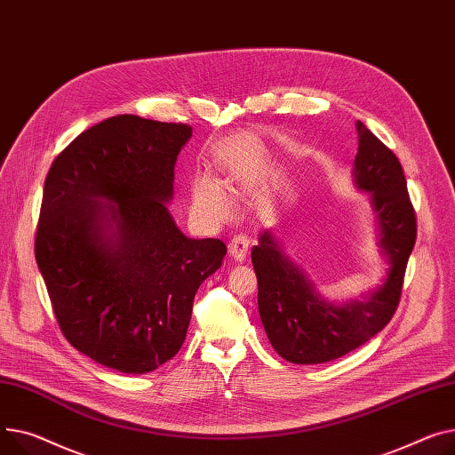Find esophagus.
I'll return each instance as SVG.
<instances>
[{
  "label": "esophagus",
  "instance_id": "esophagus-1",
  "mask_svg": "<svg viewBox=\"0 0 455 455\" xmlns=\"http://www.w3.org/2000/svg\"><path fill=\"white\" fill-rule=\"evenodd\" d=\"M249 249H251V243H249V239L243 237V235L232 237V241L228 243V254H230L235 261H239V263H243V261L247 259Z\"/></svg>",
  "mask_w": 455,
  "mask_h": 455
}]
</instances>
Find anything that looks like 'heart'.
Instances as JSON below:
<instances>
[{
    "instance_id": "b5f03b06",
    "label": "heart",
    "mask_w": 455,
    "mask_h": 455,
    "mask_svg": "<svg viewBox=\"0 0 455 455\" xmlns=\"http://www.w3.org/2000/svg\"><path fill=\"white\" fill-rule=\"evenodd\" d=\"M221 183L227 190L234 194H243L247 190L243 179L234 170H227L223 173ZM196 201L197 204L206 210L212 218L225 220L230 214V201L225 194V190L212 179H201V183L196 188Z\"/></svg>"
}]
</instances>
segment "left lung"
Instances as JSON below:
<instances>
[{
	"label": "left lung",
	"mask_w": 455,
	"mask_h": 455,
	"mask_svg": "<svg viewBox=\"0 0 455 455\" xmlns=\"http://www.w3.org/2000/svg\"><path fill=\"white\" fill-rule=\"evenodd\" d=\"M353 183L368 192L377 216L379 247L387 263L382 283L358 299L331 301L304 267L291 259L272 230L252 247L258 309L276 353L292 364H323L366 344L395 315L404 270L415 245V212L395 154L356 120Z\"/></svg>",
	"instance_id": "left-lung-1"
}]
</instances>
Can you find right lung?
Returning a JSON list of instances; mask_svg holds the SVG:
<instances>
[{
  "label": "right lung",
  "instance_id": "1",
  "mask_svg": "<svg viewBox=\"0 0 455 455\" xmlns=\"http://www.w3.org/2000/svg\"><path fill=\"white\" fill-rule=\"evenodd\" d=\"M190 137L187 124L116 115L80 133L44 185L35 254L60 329L128 375L177 355L194 296L227 254L220 239L185 235L166 206Z\"/></svg>",
  "mask_w": 455,
  "mask_h": 455
}]
</instances>
